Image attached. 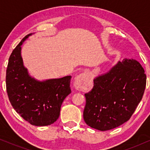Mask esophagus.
I'll return each instance as SVG.
<instances>
[{
    "mask_svg": "<svg viewBox=\"0 0 150 150\" xmlns=\"http://www.w3.org/2000/svg\"><path fill=\"white\" fill-rule=\"evenodd\" d=\"M89 74L88 73H82L75 79L74 86L78 90H83L87 86L89 80Z\"/></svg>",
    "mask_w": 150,
    "mask_h": 150,
    "instance_id": "1",
    "label": "esophagus"
}]
</instances>
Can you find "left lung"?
<instances>
[{"mask_svg": "<svg viewBox=\"0 0 150 150\" xmlns=\"http://www.w3.org/2000/svg\"><path fill=\"white\" fill-rule=\"evenodd\" d=\"M146 86L143 67L134 59H124L108 72L93 80L85 94L83 118L98 130L113 129L130 120L142 99Z\"/></svg>", "mask_w": 150, "mask_h": 150, "instance_id": "obj_1", "label": "left lung"}]
</instances>
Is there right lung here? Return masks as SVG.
Returning <instances> with one entry per match:
<instances>
[{"instance_id":"add662e5","label":"right lung","mask_w":150,"mask_h":150,"mask_svg":"<svg viewBox=\"0 0 150 150\" xmlns=\"http://www.w3.org/2000/svg\"><path fill=\"white\" fill-rule=\"evenodd\" d=\"M31 34L22 39L10 55L6 71L8 97L16 112L36 126L56 122L63 100L71 93V76L38 81L30 76L21 57V46Z\"/></svg>"}]
</instances>
